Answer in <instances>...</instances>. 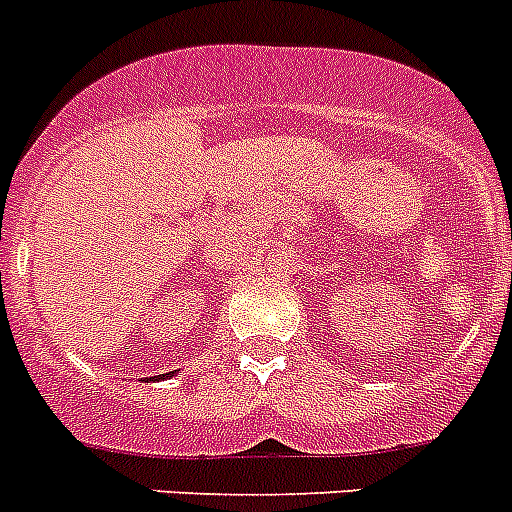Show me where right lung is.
<instances>
[{
    "label": "right lung",
    "instance_id": "obj_1",
    "mask_svg": "<svg viewBox=\"0 0 512 512\" xmlns=\"http://www.w3.org/2000/svg\"><path fill=\"white\" fill-rule=\"evenodd\" d=\"M167 375H172V373H167Z\"/></svg>",
    "mask_w": 512,
    "mask_h": 512
}]
</instances>
